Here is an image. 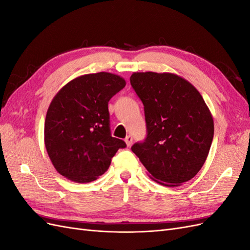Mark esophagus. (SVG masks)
Wrapping results in <instances>:
<instances>
[{"instance_id": "1", "label": "esophagus", "mask_w": 250, "mask_h": 250, "mask_svg": "<svg viewBox=\"0 0 250 250\" xmlns=\"http://www.w3.org/2000/svg\"><path fill=\"white\" fill-rule=\"evenodd\" d=\"M125 143H126L127 147H130L131 146V144H132V137H131V135H128V137H126Z\"/></svg>"}]
</instances>
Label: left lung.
Returning a JSON list of instances; mask_svg holds the SVG:
<instances>
[{"label":"left lung","mask_w":250,"mask_h":250,"mask_svg":"<svg viewBox=\"0 0 250 250\" xmlns=\"http://www.w3.org/2000/svg\"><path fill=\"white\" fill-rule=\"evenodd\" d=\"M130 83L145 109L147 139L131 147L149 177L178 187L202 168L214 138V120L192 83L173 73L134 72Z\"/></svg>","instance_id":"1"}]
</instances>
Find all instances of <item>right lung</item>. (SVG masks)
I'll list each match as a JSON object with an SVG mask.
<instances>
[{
	"mask_svg": "<svg viewBox=\"0 0 250 250\" xmlns=\"http://www.w3.org/2000/svg\"><path fill=\"white\" fill-rule=\"evenodd\" d=\"M126 85L119 75L99 72L72 79L53 98L44 121V146L60 175L74 183L107 171L124 141L109 130L108 101Z\"/></svg>",
	"mask_w": 250,
	"mask_h": 250,
	"instance_id": "obj_1",
	"label": "right lung"
}]
</instances>
